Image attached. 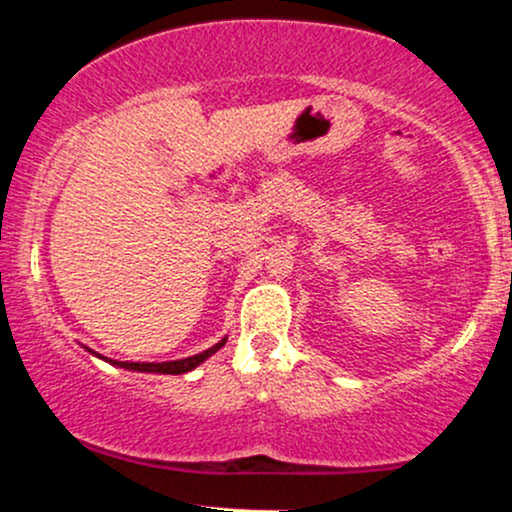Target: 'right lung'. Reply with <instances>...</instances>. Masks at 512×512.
<instances>
[{
    "instance_id": "add662e5",
    "label": "right lung",
    "mask_w": 512,
    "mask_h": 512,
    "mask_svg": "<svg viewBox=\"0 0 512 512\" xmlns=\"http://www.w3.org/2000/svg\"><path fill=\"white\" fill-rule=\"evenodd\" d=\"M226 344V337L221 339L219 344H214L211 349L202 351V354H195L190 358H180V361H166V363H132V361H113L115 366L125 368V370H139V373H166V375H180V373H187V370H195L199 363H204L211 354H216V351L221 349V346ZM96 354V351H93ZM98 356V354H96ZM98 358H105V356H98ZM108 361V358H105Z\"/></svg>"
}]
</instances>
